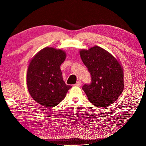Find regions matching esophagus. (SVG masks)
Here are the masks:
<instances>
[{
	"label": "esophagus",
	"mask_w": 146,
	"mask_h": 146,
	"mask_svg": "<svg viewBox=\"0 0 146 146\" xmlns=\"http://www.w3.org/2000/svg\"><path fill=\"white\" fill-rule=\"evenodd\" d=\"M75 85L77 86H80L82 85L81 81H78L76 84H75Z\"/></svg>",
	"instance_id": "1"
}]
</instances>
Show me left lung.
<instances>
[{
	"mask_svg": "<svg viewBox=\"0 0 146 146\" xmlns=\"http://www.w3.org/2000/svg\"><path fill=\"white\" fill-rule=\"evenodd\" d=\"M80 54L91 77V83L85 84L83 90L90 102L96 107H109L123 90L121 64L111 54L99 46L82 50Z\"/></svg>",
	"mask_w": 146,
	"mask_h": 146,
	"instance_id": "8db88e82",
	"label": "left lung"
}]
</instances>
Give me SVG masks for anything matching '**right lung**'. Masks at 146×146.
<instances>
[{"mask_svg":"<svg viewBox=\"0 0 146 146\" xmlns=\"http://www.w3.org/2000/svg\"><path fill=\"white\" fill-rule=\"evenodd\" d=\"M65 58L64 51L47 47L39 51L29 64L27 74L29 93L44 107L58 105L72 87L65 83L60 69Z\"/></svg>","mask_w":146,"mask_h":146,"instance_id":"add662e5","label":"right lung"}]
</instances>
